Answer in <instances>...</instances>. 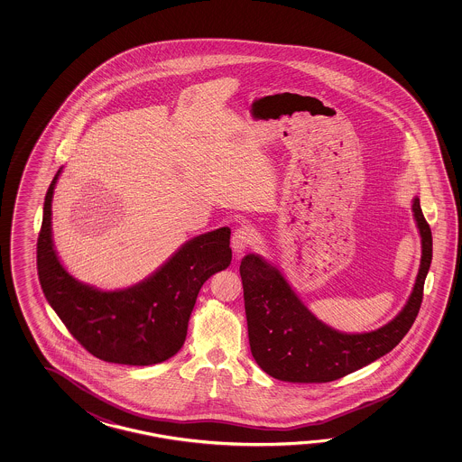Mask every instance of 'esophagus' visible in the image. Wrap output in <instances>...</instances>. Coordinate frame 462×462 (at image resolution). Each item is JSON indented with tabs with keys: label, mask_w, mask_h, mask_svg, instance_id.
Instances as JSON below:
<instances>
[{
	"label": "esophagus",
	"mask_w": 462,
	"mask_h": 462,
	"mask_svg": "<svg viewBox=\"0 0 462 462\" xmlns=\"http://www.w3.org/2000/svg\"><path fill=\"white\" fill-rule=\"evenodd\" d=\"M254 227L249 226V225H241L237 227L231 237V245H233L236 254L239 255L241 253H245L249 245H254Z\"/></svg>",
	"instance_id": "obj_1"
}]
</instances>
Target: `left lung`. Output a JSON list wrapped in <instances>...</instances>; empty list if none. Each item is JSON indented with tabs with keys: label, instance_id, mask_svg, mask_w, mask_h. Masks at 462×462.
Wrapping results in <instances>:
<instances>
[{
	"label": "left lung",
	"instance_id": "1",
	"mask_svg": "<svg viewBox=\"0 0 462 462\" xmlns=\"http://www.w3.org/2000/svg\"><path fill=\"white\" fill-rule=\"evenodd\" d=\"M412 213L422 243L416 284L402 312L368 334H342L322 324L275 267L259 255H245L239 274L249 345L255 364L265 374L292 383H327L372 364L402 342L420 312L432 259L431 227L422 217L418 198L412 201Z\"/></svg>",
	"mask_w": 462,
	"mask_h": 462
}]
</instances>
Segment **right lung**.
<instances>
[{"label":"right lung","instance_id":"obj_1","mask_svg":"<svg viewBox=\"0 0 462 462\" xmlns=\"http://www.w3.org/2000/svg\"><path fill=\"white\" fill-rule=\"evenodd\" d=\"M60 173L44 198L38 237V275L48 302L79 344L100 360L135 366L165 362L185 344L201 285L231 263V229L197 236L143 282L104 292L69 275L52 247L51 201Z\"/></svg>","mask_w":462,"mask_h":462}]
</instances>
